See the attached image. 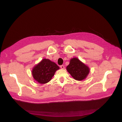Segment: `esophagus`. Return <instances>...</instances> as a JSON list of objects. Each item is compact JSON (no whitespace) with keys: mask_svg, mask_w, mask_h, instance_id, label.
<instances>
[{"mask_svg":"<svg viewBox=\"0 0 122 122\" xmlns=\"http://www.w3.org/2000/svg\"><path fill=\"white\" fill-rule=\"evenodd\" d=\"M60 67L61 68V69H64L65 68V66L63 65H61L60 66Z\"/></svg>","mask_w":122,"mask_h":122,"instance_id":"34e87169","label":"esophagus"}]
</instances>
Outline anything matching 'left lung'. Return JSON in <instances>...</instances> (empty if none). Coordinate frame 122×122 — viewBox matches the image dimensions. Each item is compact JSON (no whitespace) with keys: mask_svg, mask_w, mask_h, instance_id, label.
<instances>
[{"mask_svg":"<svg viewBox=\"0 0 122 122\" xmlns=\"http://www.w3.org/2000/svg\"><path fill=\"white\" fill-rule=\"evenodd\" d=\"M66 69L72 77L76 80L84 79L89 72V67L81 62L77 58H73L71 60Z\"/></svg>","mask_w":122,"mask_h":122,"instance_id":"left-lung-1","label":"left lung"}]
</instances>
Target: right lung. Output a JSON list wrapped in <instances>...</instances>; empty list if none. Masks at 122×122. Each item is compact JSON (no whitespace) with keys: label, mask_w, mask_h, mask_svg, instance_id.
<instances>
[{"label":"right lung","mask_w":122,"mask_h":122,"mask_svg":"<svg viewBox=\"0 0 122 122\" xmlns=\"http://www.w3.org/2000/svg\"><path fill=\"white\" fill-rule=\"evenodd\" d=\"M59 68V66L56 63L49 59H45L34 67L32 75L39 83H46L50 81L56 71Z\"/></svg>","instance_id":"right-lung-1"}]
</instances>
